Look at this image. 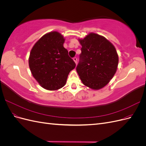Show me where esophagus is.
<instances>
[{"instance_id": "34e87169", "label": "esophagus", "mask_w": 146, "mask_h": 146, "mask_svg": "<svg viewBox=\"0 0 146 146\" xmlns=\"http://www.w3.org/2000/svg\"><path fill=\"white\" fill-rule=\"evenodd\" d=\"M73 60L75 63H76V64L77 63V58H76V57H74V58H73Z\"/></svg>"}]
</instances>
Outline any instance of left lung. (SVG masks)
Segmentation results:
<instances>
[{
    "label": "left lung",
    "instance_id": "1",
    "mask_svg": "<svg viewBox=\"0 0 146 146\" xmlns=\"http://www.w3.org/2000/svg\"><path fill=\"white\" fill-rule=\"evenodd\" d=\"M78 41L82 47L77 72L84 85L100 90L107 85L116 72L117 51L107 39L94 33L78 39Z\"/></svg>",
    "mask_w": 146,
    "mask_h": 146
}]
</instances>
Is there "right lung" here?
Listing matches in <instances>:
<instances>
[{"label": "right lung", "instance_id": "add662e5", "mask_svg": "<svg viewBox=\"0 0 146 146\" xmlns=\"http://www.w3.org/2000/svg\"><path fill=\"white\" fill-rule=\"evenodd\" d=\"M65 39L56 31L45 34L31 50L29 64L33 77L43 88L50 91L63 87L76 63L63 47Z\"/></svg>", "mask_w": 146, "mask_h": 146}]
</instances>
